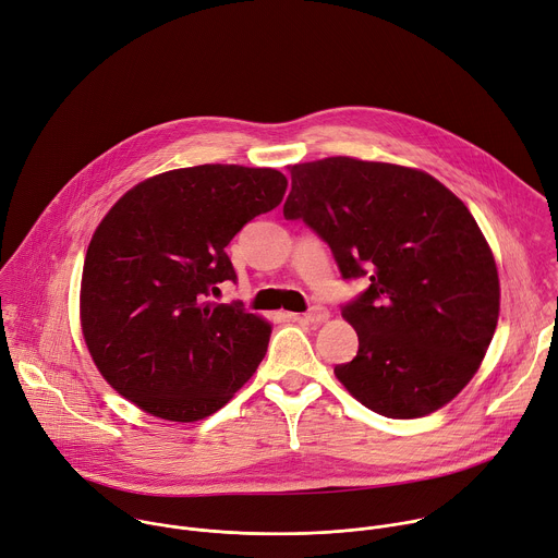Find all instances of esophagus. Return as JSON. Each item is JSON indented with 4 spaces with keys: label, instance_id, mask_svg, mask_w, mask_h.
<instances>
[{
    "label": "esophagus",
    "instance_id": "34e87169",
    "mask_svg": "<svg viewBox=\"0 0 558 558\" xmlns=\"http://www.w3.org/2000/svg\"><path fill=\"white\" fill-rule=\"evenodd\" d=\"M330 317V313L326 311V307H322V305H313L311 311H307L305 315H303V319L307 322V324H322V322H326Z\"/></svg>",
    "mask_w": 558,
    "mask_h": 558
}]
</instances>
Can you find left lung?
Listing matches in <instances>:
<instances>
[{
    "mask_svg": "<svg viewBox=\"0 0 558 558\" xmlns=\"http://www.w3.org/2000/svg\"><path fill=\"white\" fill-rule=\"evenodd\" d=\"M286 219L369 286L341 307L359 337L335 365L345 390L388 418L444 408L474 377L499 322V272L465 204L423 170L328 157L290 168Z\"/></svg>",
    "mask_w": 558,
    "mask_h": 558,
    "instance_id": "1",
    "label": "left lung"
}]
</instances>
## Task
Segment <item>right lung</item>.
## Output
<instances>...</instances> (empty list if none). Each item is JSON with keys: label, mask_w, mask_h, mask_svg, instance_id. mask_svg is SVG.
<instances>
[{"label": "right lung", "mask_w": 558, "mask_h": 558, "mask_svg": "<svg viewBox=\"0 0 558 558\" xmlns=\"http://www.w3.org/2000/svg\"><path fill=\"white\" fill-rule=\"evenodd\" d=\"M272 168L204 163L137 183L97 226L82 275V332L101 377L144 412L191 423L223 408L262 363L270 324L241 301L226 245L277 208Z\"/></svg>", "instance_id": "1"}]
</instances>
